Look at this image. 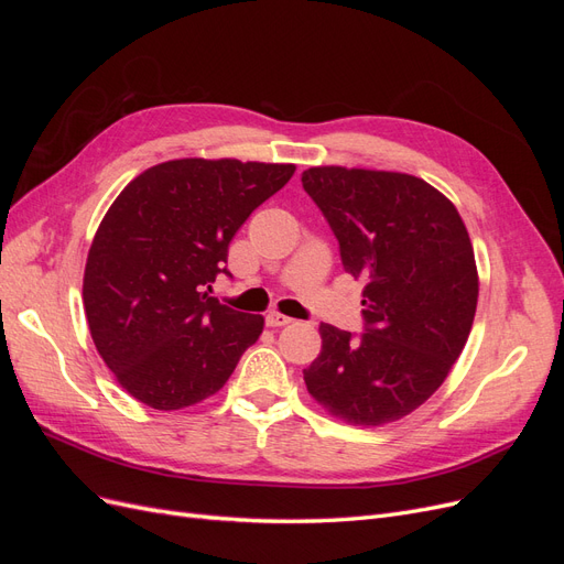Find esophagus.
Segmentation results:
<instances>
[{
  "label": "esophagus",
  "instance_id": "esophagus-1",
  "mask_svg": "<svg viewBox=\"0 0 564 564\" xmlns=\"http://www.w3.org/2000/svg\"><path fill=\"white\" fill-rule=\"evenodd\" d=\"M289 322H292V317H286L282 313H268L265 315V324H268V327H272V329L284 327V324H289Z\"/></svg>",
  "mask_w": 564,
  "mask_h": 564
}]
</instances>
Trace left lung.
I'll return each instance as SVG.
<instances>
[{
  "mask_svg": "<svg viewBox=\"0 0 564 564\" xmlns=\"http://www.w3.org/2000/svg\"><path fill=\"white\" fill-rule=\"evenodd\" d=\"M301 183L336 235L340 263L365 282L367 332L322 322L303 381L350 425L412 414L445 383L477 308V265L464 218L423 178L379 169L311 166Z\"/></svg>",
  "mask_w": 564,
  "mask_h": 564,
  "instance_id": "8db88e82",
  "label": "left lung"
}]
</instances>
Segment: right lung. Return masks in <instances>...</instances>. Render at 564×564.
<instances>
[{
  "label": "right lung",
  "mask_w": 564,
  "mask_h": 564,
  "mask_svg": "<svg viewBox=\"0 0 564 564\" xmlns=\"http://www.w3.org/2000/svg\"><path fill=\"white\" fill-rule=\"evenodd\" d=\"M296 164L169 160L110 204L84 268V313L98 355L131 398L193 406L226 386L263 332V315L212 299L228 245Z\"/></svg>",
  "instance_id": "add662e5"
}]
</instances>
